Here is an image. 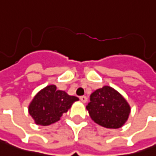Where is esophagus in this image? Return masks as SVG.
Here are the masks:
<instances>
[{
	"label": "esophagus",
	"instance_id": "1",
	"mask_svg": "<svg viewBox=\"0 0 156 156\" xmlns=\"http://www.w3.org/2000/svg\"><path fill=\"white\" fill-rule=\"evenodd\" d=\"M80 100H81V102H83V103H86L87 101V98L86 97V96H81V97H80Z\"/></svg>",
	"mask_w": 156,
	"mask_h": 156
}]
</instances>
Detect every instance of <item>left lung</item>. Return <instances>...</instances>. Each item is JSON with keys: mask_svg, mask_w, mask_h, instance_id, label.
Returning <instances> with one entry per match:
<instances>
[{"mask_svg": "<svg viewBox=\"0 0 156 156\" xmlns=\"http://www.w3.org/2000/svg\"><path fill=\"white\" fill-rule=\"evenodd\" d=\"M94 122L107 129L122 128L128 121L131 108L127 100L115 88L104 86L90 95L86 107Z\"/></svg>", "mask_w": 156, "mask_h": 156, "instance_id": "8db88e82", "label": "left lung"}]
</instances>
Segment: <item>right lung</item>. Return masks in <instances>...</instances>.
<instances>
[{"label": "right lung", "mask_w": 156, "mask_h": 156, "mask_svg": "<svg viewBox=\"0 0 156 156\" xmlns=\"http://www.w3.org/2000/svg\"><path fill=\"white\" fill-rule=\"evenodd\" d=\"M79 98L57 90L55 85H48L34 95L28 106V113L35 124L48 126L58 122Z\"/></svg>", "instance_id": "obj_1"}]
</instances>
